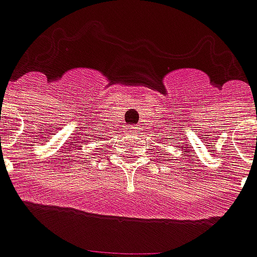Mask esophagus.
Returning a JSON list of instances; mask_svg holds the SVG:
<instances>
[{
	"label": "esophagus",
	"instance_id": "esophagus-1",
	"mask_svg": "<svg viewBox=\"0 0 257 257\" xmlns=\"http://www.w3.org/2000/svg\"><path fill=\"white\" fill-rule=\"evenodd\" d=\"M129 132H132V134H134V132H136V131H135V126H131V128H129Z\"/></svg>",
	"mask_w": 257,
	"mask_h": 257
}]
</instances>
